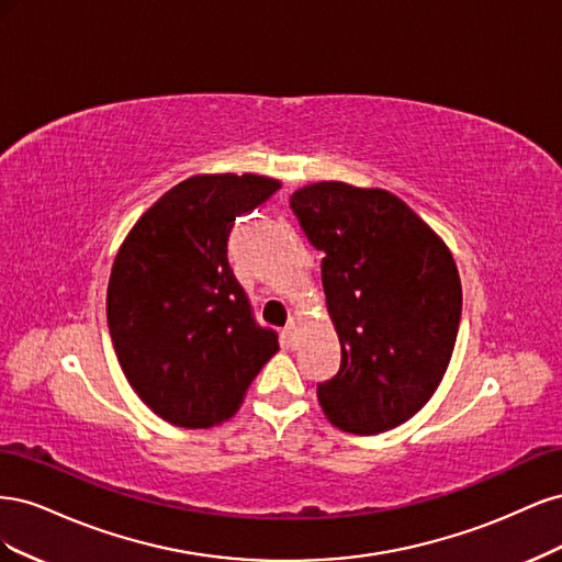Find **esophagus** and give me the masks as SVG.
Masks as SVG:
<instances>
[{"instance_id": "obj_1", "label": "esophagus", "mask_w": 562, "mask_h": 562, "mask_svg": "<svg viewBox=\"0 0 562 562\" xmlns=\"http://www.w3.org/2000/svg\"><path fill=\"white\" fill-rule=\"evenodd\" d=\"M300 328H302V318H300V316L288 318V326H285V337H288V342H295L297 335H300Z\"/></svg>"}]
</instances>
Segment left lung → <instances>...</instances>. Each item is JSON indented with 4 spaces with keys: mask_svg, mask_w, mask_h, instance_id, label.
<instances>
[{
    "mask_svg": "<svg viewBox=\"0 0 562 562\" xmlns=\"http://www.w3.org/2000/svg\"><path fill=\"white\" fill-rule=\"evenodd\" d=\"M291 206L326 258L321 281L342 361L318 384L337 429L372 436L417 415L443 380L462 316L448 244L380 187L304 184Z\"/></svg>",
    "mask_w": 562,
    "mask_h": 562,
    "instance_id": "8db88e82",
    "label": "left lung"
}]
</instances>
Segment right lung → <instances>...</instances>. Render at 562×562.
I'll list each match as a JSON object with an SVG mask.
<instances>
[{
  "instance_id": "1",
  "label": "right lung",
  "mask_w": 562,
  "mask_h": 562,
  "mask_svg": "<svg viewBox=\"0 0 562 562\" xmlns=\"http://www.w3.org/2000/svg\"><path fill=\"white\" fill-rule=\"evenodd\" d=\"M279 187L255 173L192 176L151 203L119 246L108 283L114 353L135 394L168 424H223L279 351L227 255L234 220Z\"/></svg>"
}]
</instances>
